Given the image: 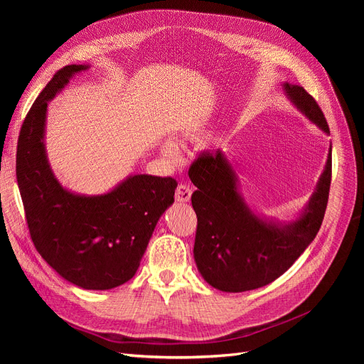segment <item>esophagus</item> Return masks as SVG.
<instances>
[{"mask_svg":"<svg viewBox=\"0 0 364 364\" xmlns=\"http://www.w3.org/2000/svg\"><path fill=\"white\" fill-rule=\"evenodd\" d=\"M192 198V188L187 184H178L176 190V200L177 202H188Z\"/></svg>","mask_w":364,"mask_h":364,"instance_id":"esophagus-1","label":"esophagus"}]
</instances>
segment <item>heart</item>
<instances>
[{"label":"heart","mask_w":364,"mask_h":364,"mask_svg":"<svg viewBox=\"0 0 364 364\" xmlns=\"http://www.w3.org/2000/svg\"><path fill=\"white\" fill-rule=\"evenodd\" d=\"M164 151H165V155L171 159H176L178 156V147L174 143H165Z\"/></svg>","instance_id":"obj_1"}]
</instances>
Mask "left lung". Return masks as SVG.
I'll return each instance as SVG.
<instances>
[{
  "instance_id": "8db88e82",
  "label": "left lung",
  "mask_w": 364,
  "mask_h": 364,
  "mask_svg": "<svg viewBox=\"0 0 364 364\" xmlns=\"http://www.w3.org/2000/svg\"><path fill=\"white\" fill-rule=\"evenodd\" d=\"M284 90L305 117L331 132L311 94L289 84H284ZM188 177L198 187L192 195L198 217L193 247L198 269L213 288L245 292L274 282L314 240L328 206L332 155L329 153L307 209L296 221L283 227L262 221L245 205L235 171L221 150L199 155L190 165Z\"/></svg>"
}]
</instances>
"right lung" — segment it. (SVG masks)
<instances>
[{
    "mask_svg": "<svg viewBox=\"0 0 364 364\" xmlns=\"http://www.w3.org/2000/svg\"><path fill=\"white\" fill-rule=\"evenodd\" d=\"M87 68L57 70L33 102L18 134L16 176L36 251L68 282L106 291L136 274L158 220L174 203L177 181L140 174L106 195L80 196L55 180L44 149L47 102Z\"/></svg>",
    "mask_w": 364,
    "mask_h": 364,
    "instance_id": "right-lung-1",
    "label": "right lung"
}]
</instances>
